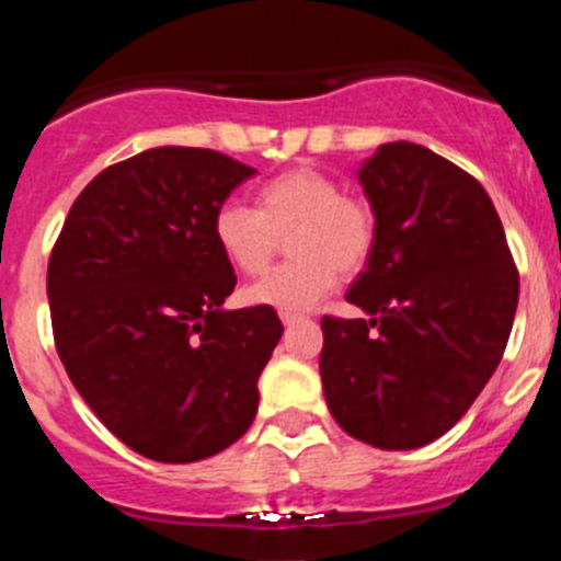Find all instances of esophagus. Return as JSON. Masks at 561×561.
I'll use <instances>...</instances> for the list:
<instances>
[{
	"label": "esophagus",
	"mask_w": 561,
	"mask_h": 561,
	"mask_svg": "<svg viewBox=\"0 0 561 561\" xmlns=\"http://www.w3.org/2000/svg\"><path fill=\"white\" fill-rule=\"evenodd\" d=\"M297 320H304V317L295 314V311H280V323H284V325L297 323Z\"/></svg>",
	"instance_id": "obj_1"
}]
</instances>
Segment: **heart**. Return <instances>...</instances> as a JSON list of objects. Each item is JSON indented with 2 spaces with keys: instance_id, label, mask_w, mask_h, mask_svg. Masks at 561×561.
<instances>
[{
  "instance_id": "heart-1",
  "label": "heart",
  "mask_w": 561,
  "mask_h": 561,
  "mask_svg": "<svg viewBox=\"0 0 561 561\" xmlns=\"http://www.w3.org/2000/svg\"><path fill=\"white\" fill-rule=\"evenodd\" d=\"M289 238V264L244 291L252 306L311 309L342 275H356L374 255L376 213L359 196L342 193L340 182L300 165L261 182L255 207L225 202L213 216V241L227 264L247 277L264 275Z\"/></svg>"
}]
</instances>
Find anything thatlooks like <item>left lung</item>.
<instances>
[{"mask_svg": "<svg viewBox=\"0 0 561 561\" xmlns=\"http://www.w3.org/2000/svg\"><path fill=\"white\" fill-rule=\"evenodd\" d=\"M359 182L376 247L345 297L368 317H323L325 404L356 440L415 449L453 430L497 370L519 275L489 193L430 148L385 142Z\"/></svg>", "mask_w": 561, "mask_h": 561, "instance_id": "left-lung-1", "label": "left lung"}]
</instances>
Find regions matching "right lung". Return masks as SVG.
<instances>
[{
	"mask_svg": "<svg viewBox=\"0 0 561 561\" xmlns=\"http://www.w3.org/2000/svg\"><path fill=\"white\" fill-rule=\"evenodd\" d=\"M255 168L162 146L108 165L69 207L47 266L53 334L92 413L134 453L193 463L236 444L284 325L225 309L236 272L213 216Z\"/></svg>",
	"mask_w": 561,
	"mask_h": 561,
	"instance_id": "add662e5",
	"label": "right lung"
}]
</instances>
